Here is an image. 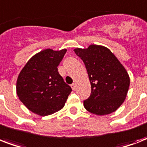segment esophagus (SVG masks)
Segmentation results:
<instances>
[{
  "mask_svg": "<svg viewBox=\"0 0 147 147\" xmlns=\"http://www.w3.org/2000/svg\"><path fill=\"white\" fill-rule=\"evenodd\" d=\"M71 88H72V90H76V83H73V84H71Z\"/></svg>",
  "mask_w": 147,
  "mask_h": 147,
  "instance_id": "obj_1",
  "label": "esophagus"
}]
</instances>
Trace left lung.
I'll return each instance as SVG.
<instances>
[{
  "mask_svg": "<svg viewBox=\"0 0 147 147\" xmlns=\"http://www.w3.org/2000/svg\"><path fill=\"white\" fill-rule=\"evenodd\" d=\"M87 69L92 92L84 100L88 111L97 115L114 112L125 100L130 86L127 71L110 49L91 45L74 49Z\"/></svg>",
  "mask_w": 147,
  "mask_h": 147,
  "instance_id": "left-lung-1",
  "label": "left lung"
}]
</instances>
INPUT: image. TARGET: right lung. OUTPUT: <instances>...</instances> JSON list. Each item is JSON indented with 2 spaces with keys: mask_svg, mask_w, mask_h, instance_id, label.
<instances>
[{
  "mask_svg": "<svg viewBox=\"0 0 147 147\" xmlns=\"http://www.w3.org/2000/svg\"><path fill=\"white\" fill-rule=\"evenodd\" d=\"M66 51H41L26 62L17 78V96L38 115L47 116L59 111L71 93V87L65 82L57 68Z\"/></svg>",
  "mask_w": 147,
  "mask_h": 147,
  "instance_id": "obj_1",
  "label": "right lung"
}]
</instances>
